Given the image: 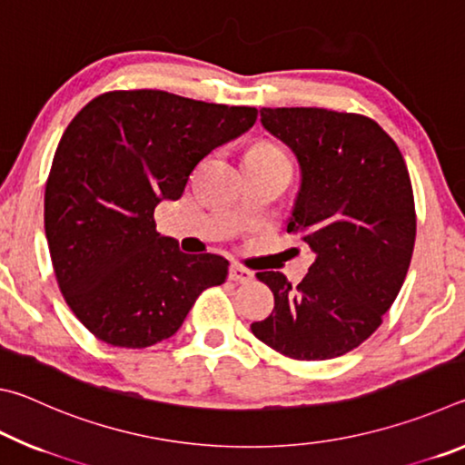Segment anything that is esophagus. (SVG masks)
<instances>
[{"mask_svg":"<svg viewBox=\"0 0 465 465\" xmlns=\"http://www.w3.org/2000/svg\"><path fill=\"white\" fill-rule=\"evenodd\" d=\"M230 279L235 282H250L252 279H254V274H252L248 269H242V266L233 264V266H230Z\"/></svg>","mask_w":465,"mask_h":465,"instance_id":"34e87169","label":"esophagus"}]
</instances>
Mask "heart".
<instances>
[{
	"label": "heart",
	"instance_id": "1",
	"mask_svg": "<svg viewBox=\"0 0 465 465\" xmlns=\"http://www.w3.org/2000/svg\"><path fill=\"white\" fill-rule=\"evenodd\" d=\"M248 153H256V155H279L277 149H274L272 145H266V143H258L250 149Z\"/></svg>",
	"mask_w": 465,
	"mask_h": 465
}]
</instances>
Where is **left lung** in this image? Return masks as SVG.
Here are the masks:
<instances>
[{"label":"left lung","mask_w":465,"mask_h":465,"mask_svg":"<svg viewBox=\"0 0 465 465\" xmlns=\"http://www.w3.org/2000/svg\"><path fill=\"white\" fill-rule=\"evenodd\" d=\"M261 123L297 157L302 183L287 222L313 262L297 287L256 272L274 295L252 334L299 361H326L367 341L411 266L416 213L398 145L375 121L326 108H261Z\"/></svg>","instance_id":"8db88e82"}]
</instances>
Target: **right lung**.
Returning <instances> with one entry per match:
<instances>
[{"mask_svg":"<svg viewBox=\"0 0 465 465\" xmlns=\"http://www.w3.org/2000/svg\"><path fill=\"white\" fill-rule=\"evenodd\" d=\"M258 110L162 90L106 92L63 133L45 191V233L63 297L106 344L145 349L178 332L230 262L184 254L155 230L204 155L252 129Z\"/></svg>","mask_w":465,"mask_h":465,"instance_id":"obj_1","label":"right lung"}]
</instances>
